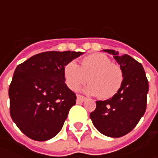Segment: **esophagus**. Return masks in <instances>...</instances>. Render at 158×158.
<instances>
[{
  "mask_svg": "<svg viewBox=\"0 0 158 158\" xmlns=\"http://www.w3.org/2000/svg\"><path fill=\"white\" fill-rule=\"evenodd\" d=\"M76 98H77V99H76L77 103H82V102H84V101L86 100V98L83 97V96H81V95H77Z\"/></svg>",
  "mask_w": 158,
  "mask_h": 158,
  "instance_id": "obj_1",
  "label": "esophagus"
}]
</instances>
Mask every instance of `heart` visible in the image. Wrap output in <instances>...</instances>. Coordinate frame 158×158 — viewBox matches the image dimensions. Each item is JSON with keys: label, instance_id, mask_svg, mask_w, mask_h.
<instances>
[{"label": "heart", "instance_id": "b5f03b06", "mask_svg": "<svg viewBox=\"0 0 158 158\" xmlns=\"http://www.w3.org/2000/svg\"><path fill=\"white\" fill-rule=\"evenodd\" d=\"M64 79L67 86L76 90L83 83H90L84 88L89 95H99L102 98H110L120 89L124 75L121 68L104 53H92L84 57L79 66L70 61L64 67Z\"/></svg>", "mask_w": 158, "mask_h": 158}]
</instances>
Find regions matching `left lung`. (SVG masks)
Masks as SVG:
<instances>
[{
  "mask_svg": "<svg viewBox=\"0 0 158 158\" xmlns=\"http://www.w3.org/2000/svg\"><path fill=\"white\" fill-rule=\"evenodd\" d=\"M113 55L123 71L120 89L112 98L97 101L94 112L89 114L94 127L109 137L128 134L143 116L147 106L149 82L142 64L127 54L119 55L114 50H103Z\"/></svg>",
  "mask_w": 158,
  "mask_h": 158,
  "instance_id": "obj_1",
  "label": "left lung"
}]
</instances>
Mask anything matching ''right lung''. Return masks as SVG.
Here are the masks:
<instances>
[{
  "label": "right lung",
  "instance_id": "obj_1",
  "mask_svg": "<svg viewBox=\"0 0 158 158\" xmlns=\"http://www.w3.org/2000/svg\"><path fill=\"white\" fill-rule=\"evenodd\" d=\"M82 52H45L18 65L9 85L10 115L35 141H47L63 127L76 94L65 83L63 70Z\"/></svg>",
  "mask_w": 158,
  "mask_h": 158
}]
</instances>
